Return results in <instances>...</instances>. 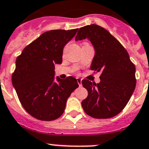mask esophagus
Here are the masks:
<instances>
[{
    "label": "esophagus",
    "mask_w": 149,
    "mask_h": 149,
    "mask_svg": "<svg viewBox=\"0 0 149 149\" xmlns=\"http://www.w3.org/2000/svg\"><path fill=\"white\" fill-rule=\"evenodd\" d=\"M77 83H78L79 86H82V80L80 78H77Z\"/></svg>",
    "instance_id": "34e87169"
}]
</instances>
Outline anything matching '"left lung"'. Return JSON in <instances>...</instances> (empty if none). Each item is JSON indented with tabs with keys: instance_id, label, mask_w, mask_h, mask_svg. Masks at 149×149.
<instances>
[{
	"instance_id": "8db88e82",
	"label": "left lung",
	"mask_w": 149,
	"mask_h": 149,
	"mask_svg": "<svg viewBox=\"0 0 149 149\" xmlns=\"http://www.w3.org/2000/svg\"><path fill=\"white\" fill-rule=\"evenodd\" d=\"M86 38L95 49L91 69L101 75L99 83L82 80L88 93L82 107L93 118H112L122 111L134 92L135 66L123 45L102 27L92 24L80 28L75 39Z\"/></svg>"
}]
</instances>
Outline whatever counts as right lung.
<instances>
[{"mask_svg":"<svg viewBox=\"0 0 149 149\" xmlns=\"http://www.w3.org/2000/svg\"><path fill=\"white\" fill-rule=\"evenodd\" d=\"M77 30L47 31L27 45L17 58L12 84L22 107L36 119L58 118L67 99L78 87L73 77L54 79L55 64L62 63L63 47Z\"/></svg>","mask_w":149,"mask_h":149,"instance_id":"1","label":"right lung"}]
</instances>
